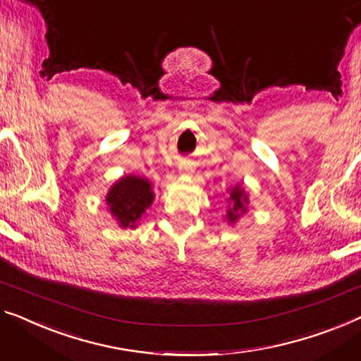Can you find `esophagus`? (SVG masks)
Segmentation results:
<instances>
[{
  "label": "esophagus",
  "instance_id": "esophagus-1",
  "mask_svg": "<svg viewBox=\"0 0 361 361\" xmlns=\"http://www.w3.org/2000/svg\"><path fill=\"white\" fill-rule=\"evenodd\" d=\"M180 171H181V173H191L192 165H191L190 160H183V162L180 164Z\"/></svg>",
  "mask_w": 361,
  "mask_h": 361
}]
</instances>
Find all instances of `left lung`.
<instances>
[{
	"mask_svg": "<svg viewBox=\"0 0 361 361\" xmlns=\"http://www.w3.org/2000/svg\"><path fill=\"white\" fill-rule=\"evenodd\" d=\"M230 209L227 211V220L230 224H235L241 215H243L246 211H248V202L250 199L246 196L245 190L241 186H235L232 192H230Z\"/></svg>",
	"mask_w": 361,
	"mask_h": 361,
	"instance_id": "1",
	"label": "left lung"
}]
</instances>
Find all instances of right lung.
<instances>
[{"mask_svg":"<svg viewBox=\"0 0 361 361\" xmlns=\"http://www.w3.org/2000/svg\"><path fill=\"white\" fill-rule=\"evenodd\" d=\"M154 201L152 185L147 178L126 175L110 188L106 204L110 212L123 228H134L146 209Z\"/></svg>","mask_w":361,"mask_h":361,"instance_id":"right-lung-1","label":"right lung"}]
</instances>
